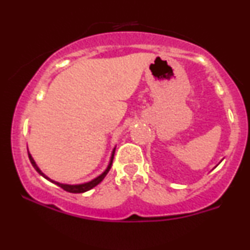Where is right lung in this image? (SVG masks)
Listing matches in <instances>:
<instances>
[{
    "mask_svg": "<svg viewBox=\"0 0 250 250\" xmlns=\"http://www.w3.org/2000/svg\"><path fill=\"white\" fill-rule=\"evenodd\" d=\"M114 154H115V148H114V149H113V151H111L110 161H109V163H108V167L105 168V170L103 171V173H102L101 175H99V176L95 177V179H94V180L89 181V182H85V183H81V185H65V183L56 182V181H54V180L49 179V177H48L47 175H45L44 173H42V170H41V169L39 168V166L36 165L35 160L33 159V156H31V155H30L29 150H28V155H29V160H30L31 165H33V167L35 168V170L37 171V173H39L40 175H42V176L44 177V179H47L48 181H50V182L55 183V185L59 186V187H61L62 189H64L65 191H69V193H75V194H77V193H84V191H88V190H90V189H93L94 187H96V186L99 185V183L101 182V181H102L103 179H104V177H105V175L108 174V171H109V170H110V168H111V165H113Z\"/></svg>",
    "mask_w": 250,
    "mask_h": 250,
    "instance_id": "add662e5",
    "label": "right lung"
}]
</instances>
